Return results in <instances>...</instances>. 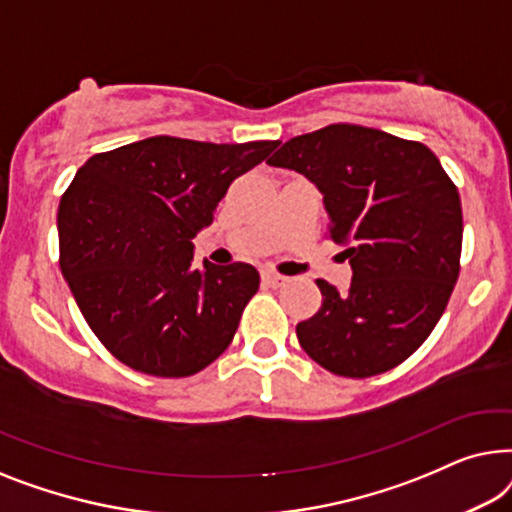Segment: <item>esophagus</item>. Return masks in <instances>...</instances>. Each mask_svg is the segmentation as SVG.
Listing matches in <instances>:
<instances>
[{
    "label": "esophagus",
    "instance_id": "34e87169",
    "mask_svg": "<svg viewBox=\"0 0 512 512\" xmlns=\"http://www.w3.org/2000/svg\"><path fill=\"white\" fill-rule=\"evenodd\" d=\"M262 283L269 287H283L287 283V278L280 276V273H273V271H262Z\"/></svg>",
    "mask_w": 512,
    "mask_h": 512
}]
</instances>
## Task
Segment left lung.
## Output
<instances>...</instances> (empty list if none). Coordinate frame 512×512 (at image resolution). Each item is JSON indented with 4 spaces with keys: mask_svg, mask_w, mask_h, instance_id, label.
<instances>
[{
    "mask_svg": "<svg viewBox=\"0 0 512 512\" xmlns=\"http://www.w3.org/2000/svg\"><path fill=\"white\" fill-rule=\"evenodd\" d=\"M269 164L318 185L327 236L352 266L345 294L315 280L322 306L297 325L301 348L343 378L399 366L427 341L455 290L464 232L457 185L420 141L348 122L294 136Z\"/></svg>",
    "mask_w": 512,
    "mask_h": 512,
    "instance_id": "left-lung-1",
    "label": "left lung"
}]
</instances>
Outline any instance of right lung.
Returning a JSON list of instances; mask_svg holds the SVG:
<instances>
[{"instance_id": "add662e5", "label": "right lung", "mask_w": 512, "mask_h": 512, "mask_svg": "<svg viewBox=\"0 0 512 512\" xmlns=\"http://www.w3.org/2000/svg\"><path fill=\"white\" fill-rule=\"evenodd\" d=\"M278 141L150 136L92 155L57 211L60 269L85 322L129 369L187 378L232 343L255 297V266H192V239L234 178Z\"/></svg>"}]
</instances>
